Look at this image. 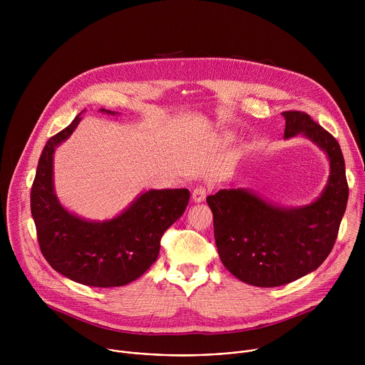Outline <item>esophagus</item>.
Returning <instances> with one entry per match:
<instances>
[{
    "label": "esophagus",
    "mask_w": 365,
    "mask_h": 365,
    "mask_svg": "<svg viewBox=\"0 0 365 365\" xmlns=\"http://www.w3.org/2000/svg\"><path fill=\"white\" fill-rule=\"evenodd\" d=\"M205 197H206V189H205L203 186H197V187L193 189V192H192V199H193V202H196V203L203 202Z\"/></svg>",
    "instance_id": "esophagus-1"
}]
</instances>
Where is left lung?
Returning a JSON list of instances; mask_svg holds the SVG:
<instances>
[{"label": "left lung", "mask_w": 365, "mask_h": 365, "mask_svg": "<svg viewBox=\"0 0 365 365\" xmlns=\"http://www.w3.org/2000/svg\"><path fill=\"white\" fill-rule=\"evenodd\" d=\"M282 115L284 138L302 134L328 155L331 173L321 196L297 207L272 205L248 189H221L206 197L222 264L238 280L258 287L287 284L317 270L332 251L348 202L338 141L306 113Z\"/></svg>", "instance_id": "left-lung-1"}]
</instances>
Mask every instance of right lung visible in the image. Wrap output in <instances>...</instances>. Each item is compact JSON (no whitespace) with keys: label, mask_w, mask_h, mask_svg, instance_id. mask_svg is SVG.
Wrapping results in <instances>:
<instances>
[{"label":"right lung","mask_w":365,"mask_h":365,"mask_svg":"<svg viewBox=\"0 0 365 365\" xmlns=\"http://www.w3.org/2000/svg\"><path fill=\"white\" fill-rule=\"evenodd\" d=\"M115 115L108 110H99ZM81 114L48 138L37 165L30 205L37 240L47 263L65 277L93 287L124 286L143 276L158 259L165 231L185 212L187 189L147 190L118 217L88 221L61 205L53 186L55 148L81 123Z\"/></svg>","instance_id":"right-lung-1"}]
</instances>
